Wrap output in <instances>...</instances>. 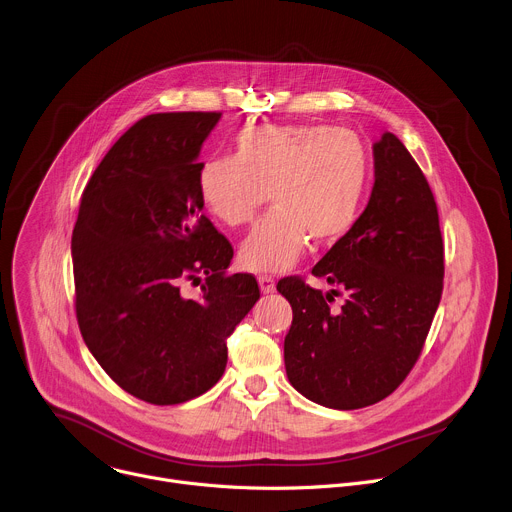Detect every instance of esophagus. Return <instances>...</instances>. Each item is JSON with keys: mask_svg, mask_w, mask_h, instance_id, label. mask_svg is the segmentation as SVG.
<instances>
[{"mask_svg": "<svg viewBox=\"0 0 512 512\" xmlns=\"http://www.w3.org/2000/svg\"><path fill=\"white\" fill-rule=\"evenodd\" d=\"M257 281H259V287H261L263 294H273V291H275V279H273V277H269V275H259Z\"/></svg>", "mask_w": 512, "mask_h": 512, "instance_id": "1", "label": "esophagus"}]
</instances>
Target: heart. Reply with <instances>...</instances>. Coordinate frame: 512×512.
Returning <instances> with one entry per match:
<instances>
[{
    "label": "heart",
    "mask_w": 512,
    "mask_h": 512,
    "mask_svg": "<svg viewBox=\"0 0 512 512\" xmlns=\"http://www.w3.org/2000/svg\"><path fill=\"white\" fill-rule=\"evenodd\" d=\"M371 176L360 139L330 125H255L235 137V158H210L198 170L204 208L227 227H243L271 196L241 247L253 271L294 265L308 245L334 243L360 214Z\"/></svg>",
    "instance_id": "obj_1"
}]
</instances>
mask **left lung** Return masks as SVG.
<instances>
[{"label": "left lung", "mask_w": 512, "mask_h": 512, "mask_svg": "<svg viewBox=\"0 0 512 512\" xmlns=\"http://www.w3.org/2000/svg\"><path fill=\"white\" fill-rule=\"evenodd\" d=\"M375 184L352 229L312 275L332 294L283 277L277 291L294 320L283 342L287 379L306 399L340 411L389 397L409 375L444 289V241L431 188L401 139L373 145Z\"/></svg>", "instance_id": "8db88e82"}]
</instances>
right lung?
Returning <instances> with one entry per match:
<instances>
[{
	"label": "right lung",
	"mask_w": 512,
	"mask_h": 512,
	"mask_svg": "<svg viewBox=\"0 0 512 512\" xmlns=\"http://www.w3.org/2000/svg\"><path fill=\"white\" fill-rule=\"evenodd\" d=\"M221 113H154L129 127L91 176L72 231L77 320L103 371L152 405L218 383L227 338L259 300L227 275L233 247L202 214L200 150ZM205 275L198 299L184 280Z\"/></svg>",
	"instance_id": "add662e5"
}]
</instances>
